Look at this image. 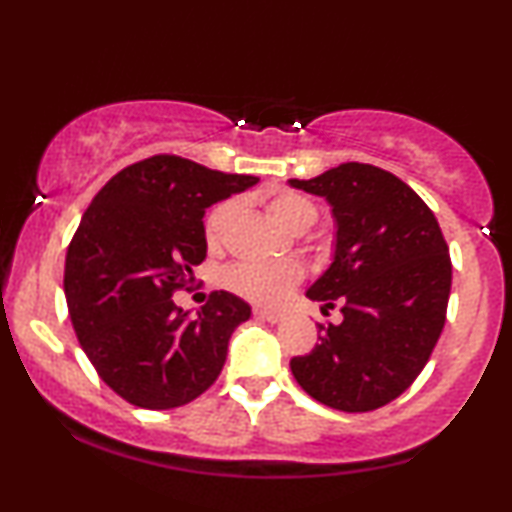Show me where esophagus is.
Wrapping results in <instances>:
<instances>
[{
  "label": "esophagus",
  "mask_w": 512,
  "mask_h": 512,
  "mask_svg": "<svg viewBox=\"0 0 512 512\" xmlns=\"http://www.w3.org/2000/svg\"><path fill=\"white\" fill-rule=\"evenodd\" d=\"M255 317H260V320H267V322L284 320V315H281L279 310H269V308H255Z\"/></svg>",
  "instance_id": "34e87169"
}]
</instances>
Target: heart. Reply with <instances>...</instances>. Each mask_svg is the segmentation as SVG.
Segmentation results:
<instances>
[{
    "label": "heart",
    "mask_w": 512,
    "mask_h": 512,
    "mask_svg": "<svg viewBox=\"0 0 512 512\" xmlns=\"http://www.w3.org/2000/svg\"><path fill=\"white\" fill-rule=\"evenodd\" d=\"M269 211L276 221L293 233L308 231L317 221V207L308 197L296 192H279L269 199ZM233 219V204L223 202L207 216L204 236L209 245H219ZM301 267L296 262H236L223 274V284L238 296L255 303H279L301 281Z\"/></svg>",
    "instance_id": "heart-1"
}]
</instances>
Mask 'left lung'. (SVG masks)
I'll use <instances>...</instances> for the list:
<instances>
[{
    "instance_id": "left-lung-1",
    "label": "left lung",
    "mask_w": 512,
    "mask_h": 512,
    "mask_svg": "<svg viewBox=\"0 0 512 512\" xmlns=\"http://www.w3.org/2000/svg\"><path fill=\"white\" fill-rule=\"evenodd\" d=\"M289 185L330 204L332 262L305 296L344 315L320 325L308 356L291 358L293 378L332 409L383 407L424 370L445 325L452 267L436 216L407 182L368 163Z\"/></svg>"
}]
</instances>
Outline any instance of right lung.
I'll return each instance as SVG.
<instances>
[{
    "mask_svg": "<svg viewBox=\"0 0 512 512\" xmlns=\"http://www.w3.org/2000/svg\"><path fill=\"white\" fill-rule=\"evenodd\" d=\"M257 180L151 156L110 178L86 209L64 264L69 317L98 375L134 407H182L219 378L250 305L216 291L190 317L170 296L207 257L204 211Z\"/></svg>",
    "mask_w": 512,
    "mask_h": 512,
    "instance_id": "obj_1",
    "label": "right lung"
}]
</instances>
